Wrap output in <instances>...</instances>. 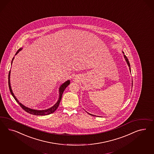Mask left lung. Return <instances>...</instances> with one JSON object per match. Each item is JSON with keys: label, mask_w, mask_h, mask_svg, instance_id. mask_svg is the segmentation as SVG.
<instances>
[{"label": "left lung", "mask_w": 154, "mask_h": 154, "mask_svg": "<svg viewBox=\"0 0 154 154\" xmlns=\"http://www.w3.org/2000/svg\"><path fill=\"white\" fill-rule=\"evenodd\" d=\"M124 57H125V59L126 62H127V64H128V66H129V69H130V71H131V67H130V64H129V61H128V58H127V57H126L125 55H124ZM88 114H89V113H88ZM90 114L91 116H94V115H92V114Z\"/></svg>", "instance_id": "1"}]
</instances>
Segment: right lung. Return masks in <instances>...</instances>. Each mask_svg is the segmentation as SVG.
I'll return each mask as SVG.
<instances>
[{
  "instance_id": "1",
  "label": "right lung",
  "mask_w": 154,
  "mask_h": 154,
  "mask_svg": "<svg viewBox=\"0 0 154 154\" xmlns=\"http://www.w3.org/2000/svg\"><path fill=\"white\" fill-rule=\"evenodd\" d=\"M21 49H22L21 48V49H20L19 50H18L17 51V53H16V55L20 51H21ZM13 59H14V57H13V58L12 61L13 60ZM10 73H11V70L9 71V72L8 85L9 88V90H10V92H11L12 95L13 96L14 99L17 101V103L20 105V106H21V108L25 110V112H29V113L31 114L35 115V116H45V115H48V114H50L54 112L57 110V109L58 108V107L59 106V105L60 104V100H61V99H62V96L63 92L64 91V90L66 89V88L70 84L69 80H68L66 82H64V83L62 84V85L60 86V87L59 88V98L57 103L55 104L53 106H52V107L48 109H46V110H33V109L29 108H27V107H26L23 105H22L21 103H20L18 101V100H17V98L15 97V96L14 95V94H13V93L12 90V88H11V87L10 79H10Z\"/></svg>"
}]
</instances>
